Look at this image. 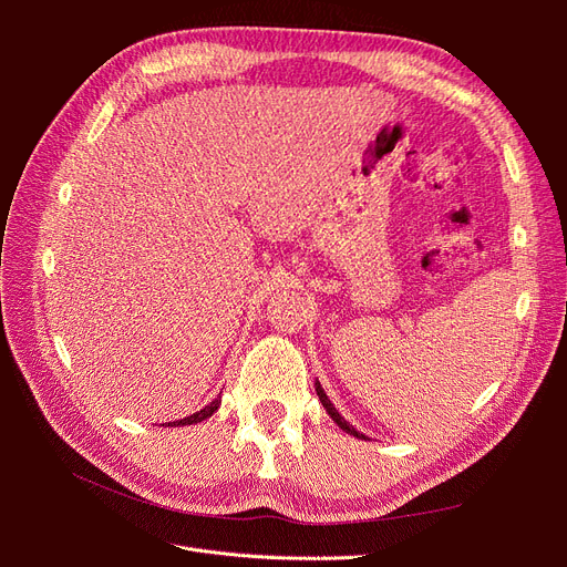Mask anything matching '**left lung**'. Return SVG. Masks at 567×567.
I'll return each instance as SVG.
<instances>
[{
    "instance_id": "left-lung-1",
    "label": "left lung",
    "mask_w": 567,
    "mask_h": 567,
    "mask_svg": "<svg viewBox=\"0 0 567 567\" xmlns=\"http://www.w3.org/2000/svg\"><path fill=\"white\" fill-rule=\"evenodd\" d=\"M317 394H319V400H321L323 409H326V411H329V416H331V419H333V421H336V423H338V425L342 427V431H346V433H350V435H354V437H364L362 433H357V431H354V427H352V425H350V423H348L346 419H342V416L338 414V411H336V406L331 404V400H329V398H326V392H323V388L319 385V381H317Z\"/></svg>"
}]
</instances>
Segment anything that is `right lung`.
<instances>
[{"label":"right lung","mask_w":567,"mask_h":567,"mask_svg":"<svg viewBox=\"0 0 567 567\" xmlns=\"http://www.w3.org/2000/svg\"><path fill=\"white\" fill-rule=\"evenodd\" d=\"M219 402H221V400H213L208 406L200 409V411H196V414L186 416V419H179V421H173V423H167V425H192V423H200V421H205V419L215 414L217 406H219Z\"/></svg>","instance_id":"1"}]
</instances>
